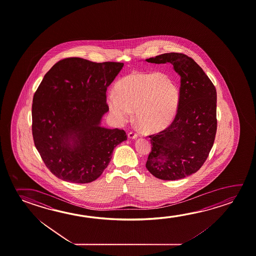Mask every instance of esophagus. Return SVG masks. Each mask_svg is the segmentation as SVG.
<instances>
[{
  "mask_svg": "<svg viewBox=\"0 0 256 256\" xmlns=\"http://www.w3.org/2000/svg\"><path fill=\"white\" fill-rule=\"evenodd\" d=\"M128 138L130 139H134L138 136V134L136 132H134V131H130L128 134Z\"/></svg>",
  "mask_w": 256,
  "mask_h": 256,
  "instance_id": "obj_1",
  "label": "esophagus"
}]
</instances>
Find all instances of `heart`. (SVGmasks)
Here are the masks:
<instances>
[{"mask_svg": "<svg viewBox=\"0 0 256 256\" xmlns=\"http://www.w3.org/2000/svg\"><path fill=\"white\" fill-rule=\"evenodd\" d=\"M109 109L118 122H126L134 110L138 126L146 131L162 130L175 117L180 104V89L162 72L133 73L120 80L116 92L110 91Z\"/></svg>", "mask_w": 256, "mask_h": 256, "instance_id": "1", "label": "heart"}]
</instances>
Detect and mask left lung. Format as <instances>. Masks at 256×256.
Segmentation results:
<instances>
[{"label": "left lung", "instance_id": "obj_1", "mask_svg": "<svg viewBox=\"0 0 256 256\" xmlns=\"http://www.w3.org/2000/svg\"><path fill=\"white\" fill-rule=\"evenodd\" d=\"M172 63L180 76V104L170 126L150 134L146 168L162 180L184 178L198 172L209 156L217 131L216 88L191 57L170 52L146 60Z\"/></svg>", "mask_w": 256, "mask_h": 256}]
</instances>
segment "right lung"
Masks as SVG:
<instances>
[{
  "instance_id": "1",
  "label": "right lung",
  "mask_w": 256,
  "mask_h": 256,
  "mask_svg": "<svg viewBox=\"0 0 256 256\" xmlns=\"http://www.w3.org/2000/svg\"><path fill=\"white\" fill-rule=\"evenodd\" d=\"M124 63L70 57L55 63L33 97L34 146L60 180L90 183L107 168L114 149L126 140L123 130L100 126L109 110L107 88Z\"/></svg>"
}]
</instances>
